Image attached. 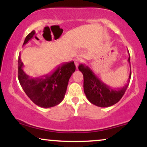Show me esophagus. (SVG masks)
<instances>
[{
	"label": "esophagus",
	"instance_id": "34e87169",
	"mask_svg": "<svg viewBox=\"0 0 147 147\" xmlns=\"http://www.w3.org/2000/svg\"><path fill=\"white\" fill-rule=\"evenodd\" d=\"M82 61H82V59H80V58H76L75 59V64L76 67H77H77L79 66V64L82 63Z\"/></svg>",
	"mask_w": 147,
	"mask_h": 147
}]
</instances>
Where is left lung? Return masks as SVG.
<instances>
[{
	"mask_svg": "<svg viewBox=\"0 0 147 147\" xmlns=\"http://www.w3.org/2000/svg\"><path fill=\"white\" fill-rule=\"evenodd\" d=\"M128 62L131 65L130 55ZM78 68L84 75V90L87 99L99 107H109L119 102L125 93L131 77V72H130L127 84L121 88L114 89L103 83L87 65L81 64Z\"/></svg>",
	"mask_w": 147,
	"mask_h": 147,
	"instance_id": "left-lung-1",
	"label": "left lung"
}]
</instances>
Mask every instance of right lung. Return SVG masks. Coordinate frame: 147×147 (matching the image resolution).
Segmentation results:
<instances>
[{"mask_svg": "<svg viewBox=\"0 0 147 147\" xmlns=\"http://www.w3.org/2000/svg\"><path fill=\"white\" fill-rule=\"evenodd\" d=\"M35 33L33 30L25 37L23 45L28 43L35 36ZM23 68V63L19 55L18 78L20 84L28 97L37 106L43 108L52 107L62 102L69 79L76 69L74 61H71L61 63L50 75L30 78Z\"/></svg>", "mask_w": 147, "mask_h": 147, "instance_id": "obj_1", "label": "right lung"}]
</instances>
